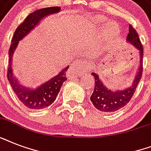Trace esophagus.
Wrapping results in <instances>:
<instances>
[{
	"instance_id": "obj_1",
	"label": "esophagus",
	"mask_w": 151,
	"mask_h": 151,
	"mask_svg": "<svg viewBox=\"0 0 151 151\" xmlns=\"http://www.w3.org/2000/svg\"><path fill=\"white\" fill-rule=\"evenodd\" d=\"M93 66L91 65L90 63H85V64H82L81 63V62L80 60H74L73 61V68L71 69V75H73V72H77V71H80V69L84 68L83 69V70H91L92 69ZM74 75V74H73Z\"/></svg>"
}]
</instances>
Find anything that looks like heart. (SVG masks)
I'll return each mask as SVG.
<instances>
[{
  "label": "heart",
  "instance_id": "1",
  "mask_svg": "<svg viewBox=\"0 0 151 151\" xmlns=\"http://www.w3.org/2000/svg\"><path fill=\"white\" fill-rule=\"evenodd\" d=\"M104 20L105 19H103V18H98V19H97V21H98V22H99V23H103V22H104ZM114 33H115L114 29H108L107 37H112L114 36Z\"/></svg>",
  "mask_w": 151,
  "mask_h": 151
}]
</instances>
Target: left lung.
<instances>
[{
    "mask_svg": "<svg viewBox=\"0 0 151 151\" xmlns=\"http://www.w3.org/2000/svg\"><path fill=\"white\" fill-rule=\"evenodd\" d=\"M126 42L130 44L139 52V63L137 73L131 86L120 90H112L103 84L99 75L96 73H92V77L95 78V88L90 99L92 104L97 110L106 113H111L117 111L121 108L124 107L129 103L136 87L138 86L139 82L142 77L143 73V47L139 38L138 34L134 29V28L129 25V32L126 37Z\"/></svg>",
    "mask_w": 151,
    "mask_h": 151,
    "instance_id": "left-lung-1",
    "label": "left lung"
}]
</instances>
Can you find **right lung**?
Returning a JSON list of instances; mask_svg holds the SVG:
<instances>
[{
    "label": "right lung",
    "mask_w": 151,
    "mask_h": 151,
    "mask_svg": "<svg viewBox=\"0 0 151 151\" xmlns=\"http://www.w3.org/2000/svg\"><path fill=\"white\" fill-rule=\"evenodd\" d=\"M60 11V7H52L41 8L30 13L24 22L16 29L12 41V44L11 45L9 50V65L7 74L8 81L19 99L29 109H44L54 103L62 85L67 80L66 78V72L70 66H66L50 80L34 88L22 85L14 75L12 69L13 54L17 48L19 42L24 38L32 29H34L44 18L48 15L59 13Z\"/></svg>",
    "instance_id": "1"
}]
</instances>
